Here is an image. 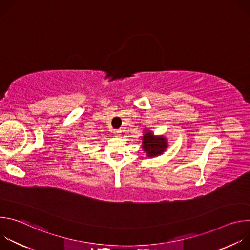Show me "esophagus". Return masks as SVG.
I'll list each match as a JSON object with an SVG mask.
<instances>
[{"label":"esophagus","instance_id":"1","mask_svg":"<svg viewBox=\"0 0 250 250\" xmlns=\"http://www.w3.org/2000/svg\"><path fill=\"white\" fill-rule=\"evenodd\" d=\"M114 133H115V135H120L121 130H120V129H115V130H114Z\"/></svg>","mask_w":250,"mask_h":250}]
</instances>
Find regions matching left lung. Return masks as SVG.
I'll return each mask as SVG.
<instances>
[{
    "label": "left lung",
    "instance_id": "obj_1",
    "mask_svg": "<svg viewBox=\"0 0 250 250\" xmlns=\"http://www.w3.org/2000/svg\"><path fill=\"white\" fill-rule=\"evenodd\" d=\"M142 148L147 153L149 157L156 156L161 154L167 147L166 138L163 136L155 137L150 131H147L144 135V141H142Z\"/></svg>",
    "mask_w": 250,
    "mask_h": 250
}]
</instances>
